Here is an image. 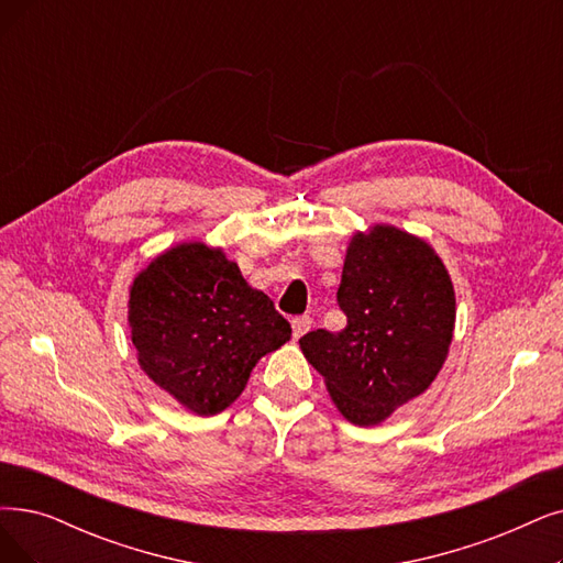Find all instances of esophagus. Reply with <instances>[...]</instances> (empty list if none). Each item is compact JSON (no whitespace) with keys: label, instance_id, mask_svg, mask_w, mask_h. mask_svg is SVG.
<instances>
[{"label":"esophagus","instance_id":"esophagus-1","mask_svg":"<svg viewBox=\"0 0 563 563\" xmlns=\"http://www.w3.org/2000/svg\"><path fill=\"white\" fill-rule=\"evenodd\" d=\"M290 328H294V336H296V340H300V336H302L305 332H309L311 319H309V317H296L294 321H290Z\"/></svg>","mask_w":563,"mask_h":563}]
</instances>
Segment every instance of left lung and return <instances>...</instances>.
<instances>
[{
    "mask_svg": "<svg viewBox=\"0 0 563 563\" xmlns=\"http://www.w3.org/2000/svg\"><path fill=\"white\" fill-rule=\"evenodd\" d=\"M336 300L340 332L300 340L349 422L374 427L434 384L455 332V288L434 246L390 223L349 240Z\"/></svg>",
    "mask_w": 563,
    "mask_h": 563,
    "instance_id": "obj_1",
    "label": "left lung"
}]
</instances>
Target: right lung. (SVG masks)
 Listing matches in <instances>:
<instances>
[{
  "label": "right lung",
  "instance_id": "obj_1",
  "mask_svg": "<svg viewBox=\"0 0 563 563\" xmlns=\"http://www.w3.org/2000/svg\"><path fill=\"white\" fill-rule=\"evenodd\" d=\"M129 328L145 376L196 416L229 409L258 360L290 340L273 300L200 240L168 246L133 277Z\"/></svg>",
  "mask_w": 563,
  "mask_h": 563
}]
</instances>
